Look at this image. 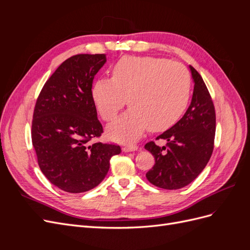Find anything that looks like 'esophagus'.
Listing matches in <instances>:
<instances>
[{
	"instance_id": "esophagus-1",
	"label": "esophagus",
	"mask_w": 250,
	"mask_h": 250,
	"mask_svg": "<svg viewBox=\"0 0 250 250\" xmlns=\"http://www.w3.org/2000/svg\"><path fill=\"white\" fill-rule=\"evenodd\" d=\"M123 151H125V152H129V151H134L138 149V146L135 145V144H126V145L123 146Z\"/></svg>"
}]
</instances>
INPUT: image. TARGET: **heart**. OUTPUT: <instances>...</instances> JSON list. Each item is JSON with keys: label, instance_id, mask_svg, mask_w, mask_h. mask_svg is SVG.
Segmentation results:
<instances>
[{"label": "heart", "instance_id": "heart-1", "mask_svg": "<svg viewBox=\"0 0 250 250\" xmlns=\"http://www.w3.org/2000/svg\"><path fill=\"white\" fill-rule=\"evenodd\" d=\"M191 77L179 62L153 56H125L112 66L111 79L101 78L93 98L102 119L111 122L127 104L131 108L111 124L115 140H133L148 128L160 131L183 115L190 97Z\"/></svg>", "mask_w": 250, "mask_h": 250}]
</instances>
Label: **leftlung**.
<instances>
[{
    "instance_id": "8db88e82",
    "label": "left lung",
    "mask_w": 250,
    "mask_h": 250,
    "mask_svg": "<svg viewBox=\"0 0 250 250\" xmlns=\"http://www.w3.org/2000/svg\"><path fill=\"white\" fill-rule=\"evenodd\" d=\"M190 69L194 80L190 106L175 125L156 138L167 141L166 146H157L153 141L145 145L155 160L146 177L165 190H178L191 184L206 168L214 150V103L200 74L192 65Z\"/></svg>"
}]
</instances>
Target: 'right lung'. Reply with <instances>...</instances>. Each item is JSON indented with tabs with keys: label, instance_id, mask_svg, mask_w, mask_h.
Masks as SVG:
<instances>
[{
	"label": "right lung",
	"instance_id": "right-lung-1",
	"mask_svg": "<svg viewBox=\"0 0 250 250\" xmlns=\"http://www.w3.org/2000/svg\"><path fill=\"white\" fill-rule=\"evenodd\" d=\"M105 54L74 55L44 83L33 111L31 138L37 162L52 185L69 193L92 190L106 176L117 144L92 143L103 127L93 98Z\"/></svg>",
	"mask_w": 250,
	"mask_h": 250
}]
</instances>
